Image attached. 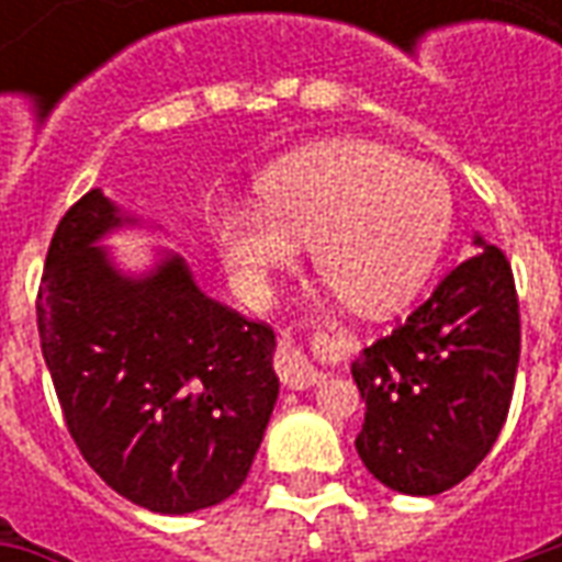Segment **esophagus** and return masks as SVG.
Returning a JSON list of instances; mask_svg holds the SVG:
<instances>
[{
    "mask_svg": "<svg viewBox=\"0 0 562 562\" xmlns=\"http://www.w3.org/2000/svg\"><path fill=\"white\" fill-rule=\"evenodd\" d=\"M277 373H280L282 385H289V389H310V385L322 382V373H318L316 367H313V361L294 346L292 337H282L280 340Z\"/></svg>",
    "mask_w": 562,
    "mask_h": 562,
    "instance_id": "34e87169",
    "label": "esophagus"
}]
</instances>
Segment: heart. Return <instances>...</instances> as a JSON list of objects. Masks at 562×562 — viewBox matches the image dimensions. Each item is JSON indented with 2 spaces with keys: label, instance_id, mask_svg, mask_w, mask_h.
<instances>
[{
  "label": "heart",
  "instance_id": "b5f03b06",
  "mask_svg": "<svg viewBox=\"0 0 562 562\" xmlns=\"http://www.w3.org/2000/svg\"><path fill=\"white\" fill-rule=\"evenodd\" d=\"M265 204H228L216 244L234 280L265 294L316 246L322 280L364 316L409 304L446 249L454 198L442 173L367 140L297 149L261 177Z\"/></svg>",
  "mask_w": 562,
  "mask_h": 562
}]
</instances>
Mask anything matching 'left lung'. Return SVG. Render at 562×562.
<instances>
[{"label": "left lung", "mask_w": 562, "mask_h": 562, "mask_svg": "<svg viewBox=\"0 0 562 562\" xmlns=\"http://www.w3.org/2000/svg\"><path fill=\"white\" fill-rule=\"evenodd\" d=\"M472 244L475 256L352 361L367 403L358 458L397 494L434 496L463 482L506 424L520 361L515 277L503 249L482 234Z\"/></svg>", "instance_id": "obj_1"}]
</instances>
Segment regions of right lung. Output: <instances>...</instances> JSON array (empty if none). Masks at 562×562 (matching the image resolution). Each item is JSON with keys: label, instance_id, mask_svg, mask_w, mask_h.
<instances>
[{"label": "right lung", "instance_id": "add662e5", "mask_svg": "<svg viewBox=\"0 0 562 562\" xmlns=\"http://www.w3.org/2000/svg\"><path fill=\"white\" fill-rule=\"evenodd\" d=\"M161 225L90 189L56 228L38 334L68 434L104 484L159 515H189L246 482L280 397L277 337L198 289L159 249L123 270L104 237Z\"/></svg>", "mask_w": 562, "mask_h": 562}]
</instances>
